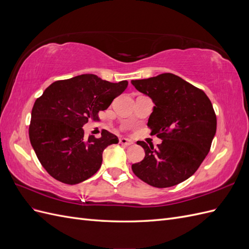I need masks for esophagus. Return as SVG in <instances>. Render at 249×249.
Here are the masks:
<instances>
[{
	"label": "esophagus",
	"instance_id": "esophagus-1",
	"mask_svg": "<svg viewBox=\"0 0 249 249\" xmlns=\"http://www.w3.org/2000/svg\"><path fill=\"white\" fill-rule=\"evenodd\" d=\"M119 143H120V144L127 146V145H132L133 144V141L130 140V139H126V138H120L119 139Z\"/></svg>",
	"mask_w": 249,
	"mask_h": 249
}]
</instances>
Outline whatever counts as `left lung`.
<instances>
[{
	"instance_id": "left-lung-1",
	"label": "left lung",
	"mask_w": 249,
	"mask_h": 249,
	"mask_svg": "<svg viewBox=\"0 0 249 249\" xmlns=\"http://www.w3.org/2000/svg\"><path fill=\"white\" fill-rule=\"evenodd\" d=\"M131 83L153 100L155 107L147 126L150 134L162 139L157 147L137 142L145 157L132 165L133 172L157 188L184 182L210 152L217 126L212 103L201 89L170 72Z\"/></svg>"
}]
</instances>
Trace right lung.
I'll list each match as a JSON object with an SVG mask.
<instances>
[{"mask_svg":"<svg viewBox=\"0 0 249 249\" xmlns=\"http://www.w3.org/2000/svg\"><path fill=\"white\" fill-rule=\"evenodd\" d=\"M127 87V81L111 83L85 73L56 81L34 103L29 137L42 167L59 182L76 185L100 169L103 152L118 143L114 134L102 131V137H84L83 125L99 120Z\"/></svg>","mask_w":249,"mask_h":249,"instance_id":"1","label":"right lung"}]
</instances>
